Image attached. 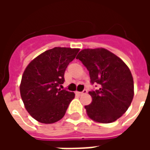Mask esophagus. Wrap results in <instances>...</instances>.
I'll return each instance as SVG.
<instances>
[{"instance_id":"esophagus-1","label":"esophagus","mask_w":150,"mask_h":150,"mask_svg":"<svg viewBox=\"0 0 150 150\" xmlns=\"http://www.w3.org/2000/svg\"><path fill=\"white\" fill-rule=\"evenodd\" d=\"M87 92H88V90H87V89H84V90L82 91V92H79V91H77V92H76V94L79 95V96H82V95L86 94Z\"/></svg>"}]
</instances>
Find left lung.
<instances>
[{"instance_id":"obj_1","label":"left lung","mask_w":150,"mask_h":150,"mask_svg":"<svg viewBox=\"0 0 150 150\" xmlns=\"http://www.w3.org/2000/svg\"><path fill=\"white\" fill-rule=\"evenodd\" d=\"M76 59L88 69L91 84L99 85L98 90L89 91L92 102L85 106L88 116L99 123L116 120L128 110L134 95L129 67L104 48L83 50Z\"/></svg>"}]
</instances>
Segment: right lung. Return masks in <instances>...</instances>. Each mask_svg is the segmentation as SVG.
I'll list each match as a JSON object with an SVG mask.
<instances>
[{
  "label": "right lung",
  "instance_id": "1",
  "mask_svg": "<svg viewBox=\"0 0 150 150\" xmlns=\"http://www.w3.org/2000/svg\"><path fill=\"white\" fill-rule=\"evenodd\" d=\"M79 49L54 47L41 54L25 70L20 92L30 116L43 124L57 122L64 116L75 93L59 88L64 73Z\"/></svg>",
  "mask_w": 150,
  "mask_h": 150
}]
</instances>
